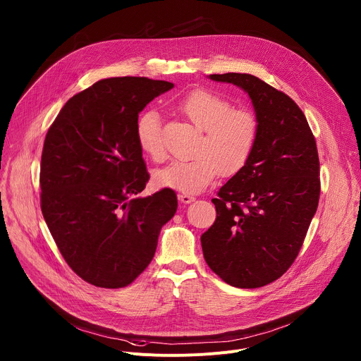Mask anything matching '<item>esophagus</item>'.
<instances>
[{
	"label": "esophagus",
	"instance_id": "1",
	"mask_svg": "<svg viewBox=\"0 0 361 361\" xmlns=\"http://www.w3.org/2000/svg\"><path fill=\"white\" fill-rule=\"evenodd\" d=\"M178 200H180L183 204H190V202H192L195 198H194L192 195H190V194L181 192V194H178Z\"/></svg>",
	"mask_w": 361,
	"mask_h": 361
}]
</instances>
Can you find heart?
I'll return each instance as SVG.
<instances>
[{"label":"heart","mask_w":361,"mask_h":361,"mask_svg":"<svg viewBox=\"0 0 361 361\" xmlns=\"http://www.w3.org/2000/svg\"><path fill=\"white\" fill-rule=\"evenodd\" d=\"M177 109L201 130L191 160H177L157 170L154 184L183 192H198L220 174H234L248 161L259 135L257 117L245 109L231 107L223 95L205 88L185 94ZM135 140L140 149L152 161L166 157L160 117L156 110H145L135 120Z\"/></svg>","instance_id":"heart-1"}]
</instances>
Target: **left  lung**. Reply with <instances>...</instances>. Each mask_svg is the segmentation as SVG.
<instances>
[{"instance_id": "obj_1", "label": "left lung", "mask_w": 361, "mask_h": 361, "mask_svg": "<svg viewBox=\"0 0 361 361\" xmlns=\"http://www.w3.org/2000/svg\"><path fill=\"white\" fill-rule=\"evenodd\" d=\"M251 98L259 135L245 166L212 201L217 219L201 235L204 259L227 284L257 288L294 263L319 205L320 161L305 116L283 91L251 74H212Z\"/></svg>"}]
</instances>
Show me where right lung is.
I'll list each match as a JSON object with an SVG mask.
<instances>
[{
  "mask_svg": "<svg viewBox=\"0 0 361 361\" xmlns=\"http://www.w3.org/2000/svg\"><path fill=\"white\" fill-rule=\"evenodd\" d=\"M173 87L147 77L99 80L71 97L48 128L41 212L67 264L92 286L131 284L177 212L171 188L138 197L149 174L134 134L140 111Z\"/></svg>",
  "mask_w": 361,
  "mask_h": 361,
  "instance_id": "1",
  "label": "right lung"
}]
</instances>
